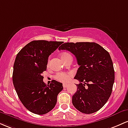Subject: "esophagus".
I'll use <instances>...</instances> for the list:
<instances>
[{"label":"esophagus","mask_w":128,"mask_h":128,"mask_svg":"<svg viewBox=\"0 0 128 128\" xmlns=\"http://www.w3.org/2000/svg\"><path fill=\"white\" fill-rule=\"evenodd\" d=\"M62 86H63V87H64V88H67V86H68V85L67 84H63Z\"/></svg>","instance_id":"1"}]
</instances>
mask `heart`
<instances>
[{
  "mask_svg": "<svg viewBox=\"0 0 128 128\" xmlns=\"http://www.w3.org/2000/svg\"><path fill=\"white\" fill-rule=\"evenodd\" d=\"M69 57H72V56L67 52H62L61 54V58L63 61H65ZM72 76V73H58L55 75V78L56 80L60 81L65 82L68 81L70 78Z\"/></svg>",
  "mask_w": 128,
  "mask_h": 128,
  "instance_id": "1",
  "label": "heart"
}]
</instances>
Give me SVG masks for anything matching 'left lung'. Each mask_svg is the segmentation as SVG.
I'll use <instances>...</instances> for the list:
<instances>
[{"label":"left lung","instance_id":"obj_1","mask_svg":"<svg viewBox=\"0 0 128 128\" xmlns=\"http://www.w3.org/2000/svg\"><path fill=\"white\" fill-rule=\"evenodd\" d=\"M59 50L74 54L79 66L74 79L80 83L76 85L77 92L72 97L73 106L87 114L99 111L109 99L114 82V70L110 54L93 42H66Z\"/></svg>","mask_w":128,"mask_h":128}]
</instances>
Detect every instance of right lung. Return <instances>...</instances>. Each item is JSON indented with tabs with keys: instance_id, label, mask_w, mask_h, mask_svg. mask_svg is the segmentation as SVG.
Listing matches in <instances>:
<instances>
[{
	"instance_id": "right-lung-1",
	"label": "right lung",
	"mask_w": 128,
	"mask_h": 128,
	"mask_svg": "<svg viewBox=\"0 0 128 128\" xmlns=\"http://www.w3.org/2000/svg\"><path fill=\"white\" fill-rule=\"evenodd\" d=\"M62 42L35 40L29 42L18 53L14 64L12 81L23 105L30 112L42 115L55 106L62 84L53 80L49 86L42 76L46 70L49 55Z\"/></svg>"
}]
</instances>
